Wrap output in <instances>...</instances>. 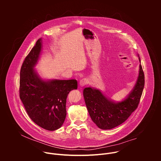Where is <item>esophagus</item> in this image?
Listing matches in <instances>:
<instances>
[{"instance_id": "1", "label": "esophagus", "mask_w": 161, "mask_h": 161, "mask_svg": "<svg viewBox=\"0 0 161 161\" xmlns=\"http://www.w3.org/2000/svg\"><path fill=\"white\" fill-rule=\"evenodd\" d=\"M88 83V81L86 78H83L80 81V86H84L86 85Z\"/></svg>"}]
</instances>
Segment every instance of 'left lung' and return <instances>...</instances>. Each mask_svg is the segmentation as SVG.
Returning a JSON list of instances; mask_svg holds the SVG:
<instances>
[{"instance_id":"obj_1","label":"left lung","mask_w":161,"mask_h":161,"mask_svg":"<svg viewBox=\"0 0 161 161\" xmlns=\"http://www.w3.org/2000/svg\"><path fill=\"white\" fill-rule=\"evenodd\" d=\"M140 61V58H139ZM145 85V75L140 65L139 76L128 97L119 103L107 99L96 88L83 90L85 104L91 119L101 129H111L124 123L138 106Z\"/></svg>"}]
</instances>
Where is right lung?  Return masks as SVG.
Masks as SVG:
<instances>
[{
	"instance_id": "add662e5",
	"label": "right lung",
	"mask_w": 161,
	"mask_h": 161,
	"mask_svg": "<svg viewBox=\"0 0 161 161\" xmlns=\"http://www.w3.org/2000/svg\"><path fill=\"white\" fill-rule=\"evenodd\" d=\"M39 39L25 57L20 69L19 98L31 120L48 130L60 128L66 117V99L70 91L77 89L76 80L45 81L34 70L41 50Z\"/></svg>"
}]
</instances>
